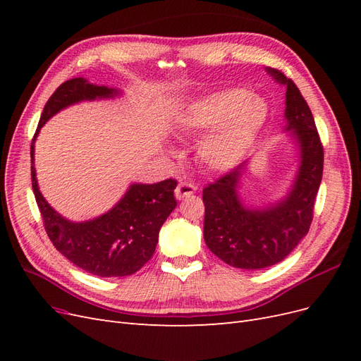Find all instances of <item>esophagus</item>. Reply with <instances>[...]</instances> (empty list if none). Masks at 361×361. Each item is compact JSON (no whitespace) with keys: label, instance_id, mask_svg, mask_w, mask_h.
<instances>
[{"label":"esophagus","instance_id":"34e87169","mask_svg":"<svg viewBox=\"0 0 361 361\" xmlns=\"http://www.w3.org/2000/svg\"><path fill=\"white\" fill-rule=\"evenodd\" d=\"M195 191H197V187L195 185L190 183V182H180L176 190H174V195H176L178 200H182L185 197H190Z\"/></svg>","mask_w":361,"mask_h":361}]
</instances>
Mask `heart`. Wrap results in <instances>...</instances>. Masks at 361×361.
Masks as SVG:
<instances>
[{"instance_id":"obj_1","label":"heart","mask_w":361,"mask_h":361,"mask_svg":"<svg viewBox=\"0 0 361 361\" xmlns=\"http://www.w3.org/2000/svg\"><path fill=\"white\" fill-rule=\"evenodd\" d=\"M265 106L245 90L207 96L183 117L188 129H209L220 124L199 150L202 161L215 170H227L241 159L264 123Z\"/></svg>"}]
</instances>
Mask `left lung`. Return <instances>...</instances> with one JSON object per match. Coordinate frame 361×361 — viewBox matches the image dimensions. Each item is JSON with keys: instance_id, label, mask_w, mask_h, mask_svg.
Segmentation results:
<instances>
[{"instance_id": "1", "label": "left lung", "mask_w": 361, "mask_h": 361, "mask_svg": "<svg viewBox=\"0 0 361 361\" xmlns=\"http://www.w3.org/2000/svg\"><path fill=\"white\" fill-rule=\"evenodd\" d=\"M268 72L286 85L288 129L301 149L292 191L276 206L247 209L236 194L244 164L203 188L204 243L227 265L243 269L279 264L307 235L324 169V146L307 102L292 80L277 69L268 68Z\"/></svg>"}]
</instances>
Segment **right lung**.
<instances>
[{
	"label": "right lung",
	"mask_w": 361,
	"mask_h": 361,
	"mask_svg": "<svg viewBox=\"0 0 361 361\" xmlns=\"http://www.w3.org/2000/svg\"><path fill=\"white\" fill-rule=\"evenodd\" d=\"M117 90L89 84L84 78L63 82L51 94L31 143V185L45 231L60 253L97 277H125L137 272L154 256L159 228L176 207V179L154 185L134 183L111 211L85 223L59 215L39 191L35 169V138L48 118L63 108L96 97H113Z\"/></svg>",
	"instance_id": "1"
}]
</instances>
